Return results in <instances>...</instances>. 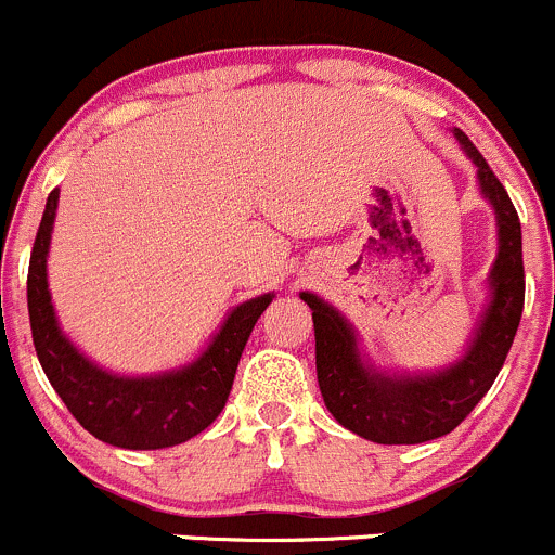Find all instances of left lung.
I'll use <instances>...</instances> for the list:
<instances>
[{"label": "left lung", "instance_id": "obj_1", "mask_svg": "<svg viewBox=\"0 0 555 555\" xmlns=\"http://www.w3.org/2000/svg\"><path fill=\"white\" fill-rule=\"evenodd\" d=\"M453 132L477 165L480 190L496 211L499 228L496 262L488 276L491 304L482 311L461 360L434 374H382L360 358L352 325L314 293H300L314 320L317 382L325 406L344 428L376 444H421L461 426L491 390L524 314L526 279L518 211L475 143L461 129Z\"/></svg>", "mask_w": 555, "mask_h": 555}]
</instances>
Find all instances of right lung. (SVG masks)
<instances>
[{
    "label": "right lung",
    "instance_id": "1",
    "mask_svg": "<svg viewBox=\"0 0 555 555\" xmlns=\"http://www.w3.org/2000/svg\"><path fill=\"white\" fill-rule=\"evenodd\" d=\"M59 190L48 195L31 246L26 300L42 371L75 421L100 442L124 450H163L206 431L224 409L249 333L273 295L235 306L206 352L184 369L154 376H118L91 363L62 333L48 293V246Z\"/></svg>",
    "mask_w": 555,
    "mask_h": 555
}]
</instances>
